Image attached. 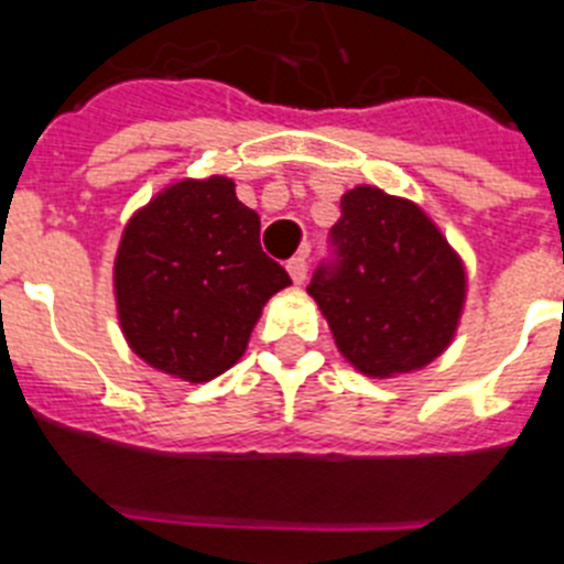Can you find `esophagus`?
<instances>
[{
  "label": "esophagus",
  "instance_id": "34e87169",
  "mask_svg": "<svg viewBox=\"0 0 564 564\" xmlns=\"http://www.w3.org/2000/svg\"><path fill=\"white\" fill-rule=\"evenodd\" d=\"M286 270H289V275H292L294 283H303V281H306V275H308L306 256H294L292 261L286 263Z\"/></svg>",
  "mask_w": 564,
  "mask_h": 564
}]
</instances>
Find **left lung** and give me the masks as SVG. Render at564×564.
Here are the masks:
<instances>
[{"label": "left lung", "instance_id": "1", "mask_svg": "<svg viewBox=\"0 0 564 564\" xmlns=\"http://www.w3.org/2000/svg\"><path fill=\"white\" fill-rule=\"evenodd\" d=\"M464 289L438 227L413 202L368 185L343 196L328 258L308 283L343 357L368 377L433 362L453 339Z\"/></svg>", "mask_w": 564, "mask_h": 564}]
</instances>
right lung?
<instances>
[{"label":"right lung","instance_id":"add662e5","mask_svg":"<svg viewBox=\"0 0 564 564\" xmlns=\"http://www.w3.org/2000/svg\"><path fill=\"white\" fill-rule=\"evenodd\" d=\"M289 283L261 250L258 213L225 176L162 191L129 221L115 261L126 339L137 357L187 382L232 368L263 303Z\"/></svg>","mask_w":564,"mask_h":564}]
</instances>
